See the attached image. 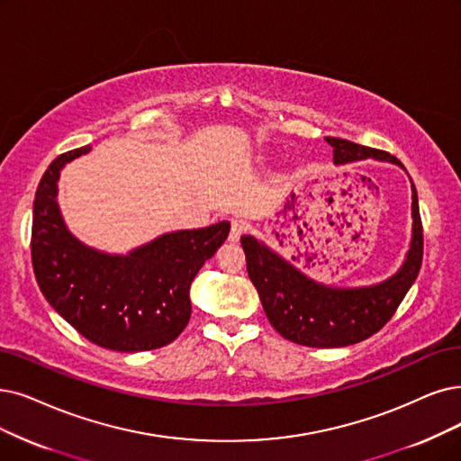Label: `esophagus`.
<instances>
[{
	"label": "esophagus",
	"mask_w": 461,
	"mask_h": 461,
	"mask_svg": "<svg viewBox=\"0 0 461 461\" xmlns=\"http://www.w3.org/2000/svg\"><path fill=\"white\" fill-rule=\"evenodd\" d=\"M248 230V223L244 219H232L230 221V234H229V238L232 242H238L240 240V236L244 234Z\"/></svg>",
	"instance_id": "esophagus-1"
}]
</instances>
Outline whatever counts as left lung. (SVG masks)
<instances>
[{
  "label": "left lung",
  "instance_id": "obj_1",
  "mask_svg": "<svg viewBox=\"0 0 461 461\" xmlns=\"http://www.w3.org/2000/svg\"><path fill=\"white\" fill-rule=\"evenodd\" d=\"M327 143L333 147L337 164L376 158L402 168L401 160L388 151L340 138H327ZM412 219V242L401 270L378 285L357 289L316 284L253 236H242L249 280L259 293L272 327L284 339L310 348L349 346L378 333L395 314L421 267L423 229L414 183Z\"/></svg>",
  "mask_w": 461,
  "mask_h": 461
}]
</instances>
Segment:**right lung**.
<instances>
[{"instance_id":"add662e5","label":"right lung","mask_w":461,"mask_h":461,"mask_svg":"<svg viewBox=\"0 0 461 461\" xmlns=\"http://www.w3.org/2000/svg\"><path fill=\"white\" fill-rule=\"evenodd\" d=\"M88 151L85 145L54 158L35 191V280L49 304L86 340L115 352L162 348L187 327L191 282L227 240L230 223L162 234L128 255L83 246L60 217L57 181L66 162Z\"/></svg>"}]
</instances>
